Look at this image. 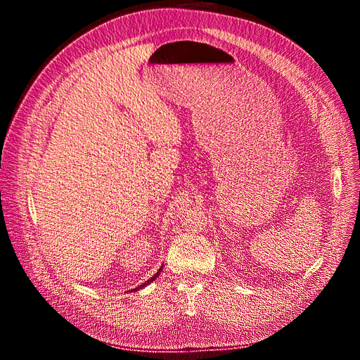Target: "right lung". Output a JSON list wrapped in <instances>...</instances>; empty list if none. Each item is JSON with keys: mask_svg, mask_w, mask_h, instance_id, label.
Masks as SVG:
<instances>
[{"mask_svg": "<svg viewBox=\"0 0 360 360\" xmlns=\"http://www.w3.org/2000/svg\"><path fill=\"white\" fill-rule=\"evenodd\" d=\"M161 271H163V266H161V268H160V269H158V271H157V274H154V276H150V278H149V280H148V281H145V283H143V284H141V285H139V287H136V288H133V290H131V292H137V290H141V288H143V287H146V285H148V284H150V283H153V281H155V280H157V278H158V275H160V272H161Z\"/></svg>", "mask_w": 360, "mask_h": 360, "instance_id": "obj_1", "label": "right lung"}]
</instances>
